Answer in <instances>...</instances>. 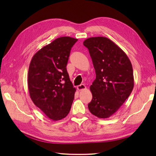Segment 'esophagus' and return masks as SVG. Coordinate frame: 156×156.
<instances>
[{"label": "esophagus", "instance_id": "1", "mask_svg": "<svg viewBox=\"0 0 156 156\" xmlns=\"http://www.w3.org/2000/svg\"><path fill=\"white\" fill-rule=\"evenodd\" d=\"M77 89H78V90H80V91H81L82 90H84V89H86V86L84 84H82L78 86Z\"/></svg>", "mask_w": 156, "mask_h": 156}]
</instances>
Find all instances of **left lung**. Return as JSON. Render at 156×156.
<instances>
[{
	"mask_svg": "<svg viewBox=\"0 0 156 156\" xmlns=\"http://www.w3.org/2000/svg\"><path fill=\"white\" fill-rule=\"evenodd\" d=\"M83 44L88 49L96 72V79L90 87L92 99L88 109L98 118H108L133 90L131 63L125 53L107 37H90Z\"/></svg>",
	"mask_w": 156,
	"mask_h": 156,
	"instance_id": "left-lung-1",
	"label": "left lung"
}]
</instances>
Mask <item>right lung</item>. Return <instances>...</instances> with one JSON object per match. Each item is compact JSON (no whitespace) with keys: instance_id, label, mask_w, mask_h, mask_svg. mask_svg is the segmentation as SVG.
<instances>
[{"instance_id":"right-lung-1","label":"right lung","mask_w":156,"mask_h":156,"mask_svg":"<svg viewBox=\"0 0 156 156\" xmlns=\"http://www.w3.org/2000/svg\"><path fill=\"white\" fill-rule=\"evenodd\" d=\"M70 37L55 39L33 56L28 72V88L35 106L48 118L58 121L69 113L76 88L66 69L72 46Z\"/></svg>"}]
</instances>
